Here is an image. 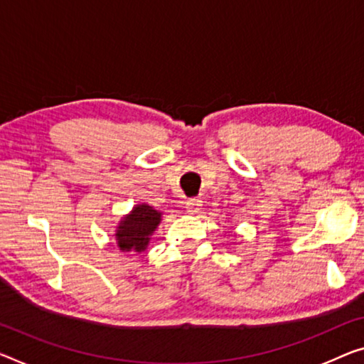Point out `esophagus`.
Listing matches in <instances>:
<instances>
[{
	"label": "esophagus",
	"instance_id": "1",
	"mask_svg": "<svg viewBox=\"0 0 364 364\" xmlns=\"http://www.w3.org/2000/svg\"><path fill=\"white\" fill-rule=\"evenodd\" d=\"M186 208H187V211H188L190 215H197V213H200V210H201V200H200V198H190V200H187Z\"/></svg>",
	"mask_w": 364,
	"mask_h": 364
}]
</instances>
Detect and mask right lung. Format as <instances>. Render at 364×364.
Returning a JSON list of instances; mask_svg holds the SVG:
<instances>
[{
	"instance_id": "add662e5",
	"label": "right lung",
	"mask_w": 364,
	"mask_h": 364,
	"mask_svg": "<svg viewBox=\"0 0 364 364\" xmlns=\"http://www.w3.org/2000/svg\"><path fill=\"white\" fill-rule=\"evenodd\" d=\"M161 215H163L161 211L146 203L133 206V210L124 216L115 231L117 245L122 252H143L161 223Z\"/></svg>"
}]
</instances>
